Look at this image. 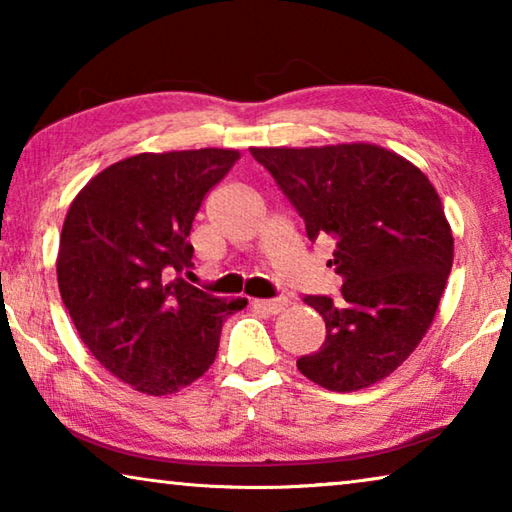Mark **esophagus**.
<instances>
[{
	"label": "esophagus",
	"mask_w": 512,
	"mask_h": 512,
	"mask_svg": "<svg viewBox=\"0 0 512 512\" xmlns=\"http://www.w3.org/2000/svg\"><path fill=\"white\" fill-rule=\"evenodd\" d=\"M255 305L259 309H264L266 314H280V311L289 305V298L277 296V298H268V300H255Z\"/></svg>",
	"instance_id": "1"
}]
</instances>
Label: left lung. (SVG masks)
I'll return each instance as SVG.
<instances>
[{
	"mask_svg": "<svg viewBox=\"0 0 512 512\" xmlns=\"http://www.w3.org/2000/svg\"><path fill=\"white\" fill-rule=\"evenodd\" d=\"M305 221L311 244L332 237L341 298L305 296L325 343L298 370L336 393L366 388L418 348L436 316L454 237L424 173L375 144L250 149Z\"/></svg>",
	"mask_w": 512,
	"mask_h": 512,
	"instance_id": "1",
	"label": "left lung"
}]
</instances>
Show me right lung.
Here are the masks:
<instances>
[{
  "mask_svg": "<svg viewBox=\"0 0 512 512\" xmlns=\"http://www.w3.org/2000/svg\"><path fill=\"white\" fill-rule=\"evenodd\" d=\"M239 160L230 149L140 153L94 176L65 216L58 287L76 332L103 368L146 395H169L212 366L223 300L183 277L205 194Z\"/></svg>",
  "mask_w": 512,
  "mask_h": 512,
  "instance_id": "obj_1",
  "label": "right lung"
}]
</instances>
